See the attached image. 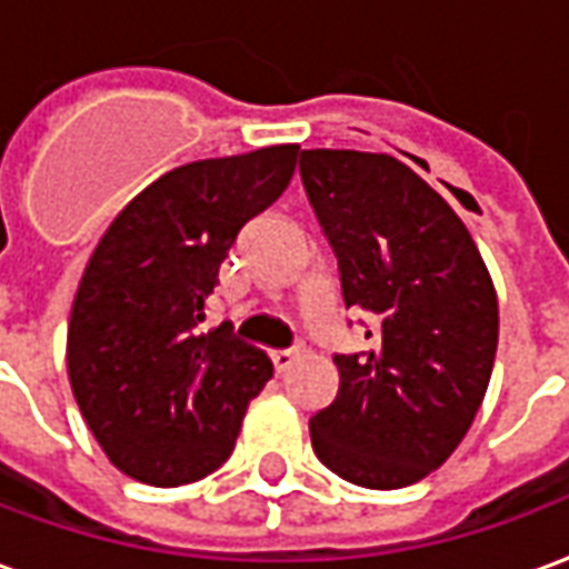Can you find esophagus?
Instances as JSON below:
<instances>
[{
	"label": "esophagus",
	"instance_id": "34e87169",
	"mask_svg": "<svg viewBox=\"0 0 569 569\" xmlns=\"http://www.w3.org/2000/svg\"><path fill=\"white\" fill-rule=\"evenodd\" d=\"M272 358V367H276V372H284L293 367V360H297V351L293 348H279V351H272L269 355Z\"/></svg>",
	"mask_w": 569,
	"mask_h": 569
}]
</instances>
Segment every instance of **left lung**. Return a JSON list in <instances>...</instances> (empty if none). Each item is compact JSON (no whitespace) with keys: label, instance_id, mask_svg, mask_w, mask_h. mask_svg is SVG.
<instances>
[{"label":"left lung","instance_id":"obj_1","mask_svg":"<svg viewBox=\"0 0 569 569\" xmlns=\"http://www.w3.org/2000/svg\"><path fill=\"white\" fill-rule=\"evenodd\" d=\"M300 178L342 302L370 318V348L333 355L339 391L309 421L312 449L348 482L403 488L458 449L482 406L495 284L463 221L400 160L315 148Z\"/></svg>","mask_w":569,"mask_h":569}]
</instances>
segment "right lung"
<instances>
[{
	"label": "right lung",
	"instance_id": "obj_1",
	"mask_svg": "<svg viewBox=\"0 0 569 569\" xmlns=\"http://www.w3.org/2000/svg\"><path fill=\"white\" fill-rule=\"evenodd\" d=\"M297 144L178 166L111 221L78 284L69 381L109 460L157 488L197 482L230 458L272 363L206 300L244 223L290 184Z\"/></svg>",
	"mask_w": 569,
	"mask_h": 569
}]
</instances>
